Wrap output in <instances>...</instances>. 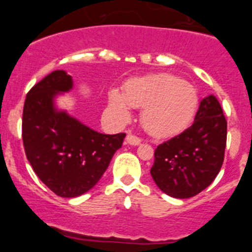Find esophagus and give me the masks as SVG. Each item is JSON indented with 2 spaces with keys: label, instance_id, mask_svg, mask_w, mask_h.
I'll list each match as a JSON object with an SVG mask.
<instances>
[{
  "label": "esophagus",
  "instance_id": "1",
  "mask_svg": "<svg viewBox=\"0 0 252 252\" xmlns=\"http://www.w3.org/2000/svg\"><path fill=\"white\" fill-rule=\"evenodd\" d=\"M126 144H127V145L137 146L141 144V140H140L137 136H135V135H131L130 133V135H127V136H126Z\"/></svg>",
  "mask_w": 252,
  "mask_h": 252
}]
</instances>
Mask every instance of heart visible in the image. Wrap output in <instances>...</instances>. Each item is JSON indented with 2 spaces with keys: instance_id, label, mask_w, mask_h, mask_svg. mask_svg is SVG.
I'll list each match as a JSON object with an SVG mask.
<instances>
[{
  "instance_id": "1",
  "label": "heart",
  "mask_w": 252,
  "mask_h": 252,
  "mask_svg": "<svg viewBox=\"0 0 252 252\" xmlns=\"http://www.w3.org/2000/svg\"><path fill=\"white\" fill-rule=\"evenodd\" d=\"M197 104L194 88L166 73L133 78L125 86L124 94L117 90L110 93L111 110L122 121L130 120V107L142 110V125L155 137L182 132L192 121Z\"/></svg>"
}]
</instances>
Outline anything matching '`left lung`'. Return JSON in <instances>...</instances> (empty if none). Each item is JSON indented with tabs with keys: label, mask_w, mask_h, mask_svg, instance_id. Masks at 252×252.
<instances>
[{
	"label": "left lung",
	"mask_w": 252,
	"mask_h": 252,
	"mask_svg": "<svg viewBox=\"0 0 252 252\" xmlns=\"http://www.w3.org/2000/svg\"><path fill=\"white\" fill-rule=\"evenodd\" d=\"M227 121L215 95H207L190 127L155 149L150 174L161 192L190 198L212 183L223 164Z\"/></svg>",
	"instance_id": "1"
}]
</instances>
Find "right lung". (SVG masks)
<instances>
[{
    "instance_id": "obj_1",
    "label": "right lung",
    "mask_w": 252,
    "mask_h": 252,
    "mask_svg": "<svg viewBox=\"0 0 252 252\" xmlns=\"http://www.w3.org/2000/svg\"><path fill=\"white\" fill-rule=\"evenodd\" d=\"M72 88V77L55 70L31 88L22 112L26 158L39 179L64 198L84 194L98 183L126 136L99 133L59 110L55 98Z\"/></svg>"
}]
</instances>
